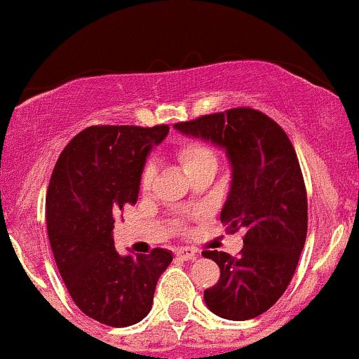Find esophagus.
Masks as SVG:
<instances>
[{"mask_svg":"<svg viewBox=\"0 0 359 359\" xmlns=\"http://www.w3.org/2000/svg\"><path fill=\"white\" fill-rule=\"evenodd\" d=\"M175 255L181 260H191V258L197 257V251L191 250V248H178V250L175 251Z\"/></svg>","mask_w":359,"mask_h":359,"instance_id":"34e87169","label":"esophagus"}]
</instances>
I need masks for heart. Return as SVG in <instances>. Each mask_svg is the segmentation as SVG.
<instances>
[{
  "label": "heart",
  "instance_id": "heart-1",
  "mask_svg": "<svg viewBox=\"0 0 359 359\" xmlns=\"http://www.w3.org/2000/svg\"><path fill=\"white\" fill-rule=\"evenodd\" d=\"M176 158L181 162V165L184 168V171L188 175L195 172L197 169L204 168V165H216V154L209 144H205L204 141H184L176 148ZM155 178V169L154 165H147L141 175V188L143 190H150L151 183ZM180 229H184V222H180Z\"/></svg>",
  "mask_w": 359,
  "mask_h": 359
}]
</instances>
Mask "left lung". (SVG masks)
<instances>
[{"label":"left lung","instance_id":"left-lung-1","mask_svg":"<svg viewBox=\"0 0 359 359\" xmlns=\"http://www.w3.org/2000/svg\"><path fill=\"white\" fill-rule=\"evenodd\" d=\"M181 133L211 140L226 150L232 187L219 219L243 232L237 257L202 251L219 267L204 292L205 305L232 321L257 318L288 288L307 237V190L288 134L253 108H232L175 123Z\"/></svg>","mask_w":359,"mask_h":359}]
</instances>
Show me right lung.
<instances>
[{"instance_id": "add662e5", "label": "right lung", "mask_w": 359, "mask_h": 359, "mask_svg": "<svg viewBox=\"0 0 359 359\" xmlns=\"http://www.w3.org/2000/svg\"><path fill=\"white\" fill-rule=\"evenodd\" d=\"M169 126H92L59 155L47 190V230L55 264L83 314L123 328L150 312L155 286L172 262L168 250L120 257L111 230L136 204L148 151Z\"/></svg>"}]
</instances>
